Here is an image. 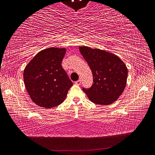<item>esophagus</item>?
Wrapping results in <instances>:
<instances>
[{"label": "esophagus", "instance_id": "1", "mask_svg": "<svg viewBox=\"0 0 155 155\" xmlns=\"http://www.w3.org/2000/svg\"><path fill=\"white\" fill-rule=\"evenodd\" d=\"M75 83H76V84H77V85H81V81L80 79H79V80H78L77 81H76V82H75Z\"/></svg>", "mask_w": 155, "mask_h": 155}]
</instances>
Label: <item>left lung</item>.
Instances as JSON below:
<instances>
[{
    "label": "left lung",
    "mask_w": 155,
    "mask_h": 155,
    "mask_svg": "<svg viewBox=\"0 0 155 155\" xmlns=\"http://www.w3.org/2000/svg\"><path fill=\"white\" fill-rule=\"evenodd\" d=\"M79 51L92 70L93 83L83 88L91 101L107 105L118 99L126 87L127 68L114 54L97 48L80 46Z\"/></svg>",
    "instance_id": "8db88e82"
}]
</instances>
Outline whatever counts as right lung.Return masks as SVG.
<instances>
[{
    "label": "right lung",
    "mask_w": 155,
    "mask_h": 155,
    "mask_svg": "<svg viewBox=\"0 0 155 155\" xmlns=\"http://www.w3.org/2000/svg\"><path fill=\"white\" fill-rule=\"evenodd\" d=\"M65 52V48L45 49L25 68V86L31 99L38 106L51 108L62 104L72 86L61 65Z\"/></svg>",
    "instance_id": "1"
}]
</instances>
